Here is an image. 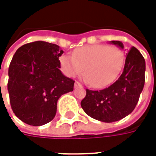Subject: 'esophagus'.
Instances as JSON below:
<instances>
[{
	"mask_svg": "<svg viewBox=\"0 0 156 156\" xmlns=\"http://www.w3.org/2000/svg\"><path fill=\"white\" fill-rule=\"evenodd\" d=\"M81 86V83H79V82L76 81L74 83V88H78V87H80Z\"/></svg>",
	"mask_w": 156,
	"mask_h": 156,
	"instance_id": "obj_1",
	"label": "esophagus"
}]
</instances>
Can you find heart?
I'll return each instance as SVG.
<instances>
[{"label": "heart", "instance_id": "1", "mask_svg": "<svg viewBox=\"0 0 156 156\" xmlns=\"http://www.w3.org/2000/svg\"><path fill=\"white\" fill-rule=\"evenodd\" d=\"M125 57L120 48L104 44L84 46L72 56L60 58L62 69L69 77L82 73L85 68L86 80L94 88H102L117 78L124 67Z\"/></svg>", "mask_w": 156, "mask_h": 156}]
</instances>
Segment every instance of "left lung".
I'll list each match as a JSON object with an SVG mask.
<instances>
[{
  "label": "left lung",
  "instance_id": "8db88e82",
  "mask_svg": "<svg viewBox=\"0 0 156 156\" xmlns=\"http://www.w3.org/2000/svg\"><path fill=\"white\" fill-rule=\"evenodd\" d=\"M111 43L124 48L119 41ZM145 61L137 48L132 47L125 58L124 70L117 80L101 90L86 89L81 101L84 112L97 120L112 123L120 120L134 110L144 85Z\"/></svg>",
  "mask_w": 156,
  "mask_h": 156
}]
</instances>
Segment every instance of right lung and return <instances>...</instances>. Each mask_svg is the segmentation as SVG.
<instances>
[{
    "label": "right lung",
    "mask_w": 156,
    "mask_h": 156,
    "mask_svg": "<svg viewBox=\"0 0 156 156\" xmlns=\"http://www.w3.org/2000/svg\"><path fill=\"white\" fill-rule=\"evenodd\" d=\"M58 45L37 41L19 48L8 69L12 111L29 125L40 126L53 119L62 95L73 90L74 82L62 73Z\"/></svg>",
    "instance_id": "obj_1"
}]
</instances>
